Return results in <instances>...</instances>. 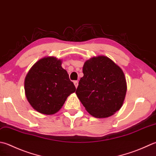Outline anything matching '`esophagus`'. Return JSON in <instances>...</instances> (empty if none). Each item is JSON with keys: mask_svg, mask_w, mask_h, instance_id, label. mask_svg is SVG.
Segmentation results:
<instances>
[{"mask_svg": "<svg viewBox=\"0 0 156 156\" xmlns=\"http://www.w3.org/2000/svg\"><path fill=\"white\" fill-rule=\"evenodd\" d=\"M74 85H75L76 88H77L78 86V82L77 80H76V81L74 82Z\"/></svg>", "mask_w": 156, "mask_h": 156, "instance_id": "obj_1", "label": "esophagus"}]
</instances>
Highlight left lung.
Instances as JSON below:
<instances>
[{
  "mask_svg": "<svg viewBox=\"0 0 156 156\" xmlns=\"http://www.w3.org/2000/svg\"><path fill=\"white\" fill-rule=\"evenodd\" d=\"M84 76L76 95L93 116L108 118L122 106L127 85L122 70L105 56L90 58L84 63Z\"/></svg>",
  "mask_w": 156,
  "mask_h": 156,
  "instance_id": "8db88e82",
  "label": "left lung"
}]
</instances>
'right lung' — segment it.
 Listing matches in <instances>:
<instances>
[{
  "label": "right lung",
  "mask_w": 156,
  "mask_h": 156,
  "mask_svg": "<svg viewBox=\"0 0 156 156\" xmlns=\"http://www.w3.org/2000/svg\"><path fill=\"white\" fill-rule=\"evenodd\" d=\"M24 88L32 108L41 114L52 115L62 108L76 87L62 67V60L47 57L38 60L27 73Z\"/></svg>",
  "instance_id": "obj_1"
}]
</instances>
